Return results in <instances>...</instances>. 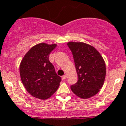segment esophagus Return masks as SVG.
I'll list each match as a JSON object with an SVG mask.
<instances>
[{
  "label": "esophagus",
  "mask_w": 126,
  "mask_h": 126,
  "mask_svg": "<svg viewBox=\"0 0 126 126\" xmlns=\"http://www.w3.org/2000/svg\"><path fill=\"white\" fill-rule=\"evenodd\" d=\"M62 79H63V80H65V79H67V75H63V77H62Z\"/></svg>",
  "instance_id": "34e87169"
}]
</instances>
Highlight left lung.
<instances>
[{"mask_svg":"<svg viewBox=\"0 0 126 126\" xmlns=\"http://www.w3.org/2000/svg\"><path fill=\"white\" fill-rule=\"evenodd\" d=\"M73 53L78 81L71 86L72 92L82 99L95 95L103 86L106 76L105 62L95 47L81 42H69Z\"/></svg>","mask_w":126,"mask_h":126,"instance_id":"left-lung-1","label":"left lung"}]
</instances>
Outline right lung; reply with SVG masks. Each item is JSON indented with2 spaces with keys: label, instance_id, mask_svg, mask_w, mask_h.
<instances>
[{
  "label": "right lung",
  "instance_id": "1",
  "mask_svg": "<svg viewBox=\"0 0 126 126\" xmlns=\"http://www.w3.org/2000/svg\"><path fill=\"white\" fill-rule=\"evenodd\" d=\"M56 46V44H38L25 53L20 63L19 73L25 88L39 99L53 95L61 81L49 61V53Z\"/></svg>",
  "mask_w": 126,
  "mask_h": 126
}]
</instances>
